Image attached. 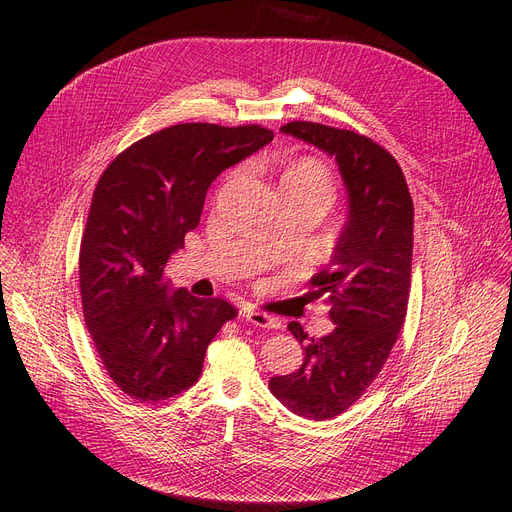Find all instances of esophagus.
<instances>
[{"instance_id": "esophagus-1", "label": "esophagus", "mask_w": 512, "mask_h": 512, "mask_svg": "<svg viewBox=\"0 0 512 512\" xmlns=\"http://www.w3.org/2000/svg\"><path fill=\"white\" fill-rule=\"evenodd\" d=\"M242 317H245L249 324H253V326H259V328H267V330H274V328H280V321L276 319V317H272V315H267V313H263V311H245L242 313Z\"/></svg>"}]
</instances>
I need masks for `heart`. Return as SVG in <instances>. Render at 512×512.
Returning a JSON list of instances; mask_svg holds the SVG:
<instances>
[{
	"mask_svg": "<svg viewBox=\"0 0 512 512\" xmlns=\"http://www.w3.org/2000/svg\"><path fill=\"white\" fill-rule=\"evenodd\" d=\"M282 184L315 188V191H324L328 195L332 191V182L326 166L311 157H303L290 164L288 170L282 174Z\"/></svg>",
	"mask_w": 512,
	"mask_h": 512,
	"instance_id": "1",
	"label": "heart"
}]
</instances>
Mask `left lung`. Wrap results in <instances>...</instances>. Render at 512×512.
<instances>
[{
  "instance_id": "left-lung-1",
  "label": "left lung",
  "mask_w": 512,
  "mask_h": 512,
  "mask_svg": "<svg viewBox=\"0 0 512 512\" xmlns=\"http://www.w3.org/2000/svg\"><path fill=\"white\" fill-rule=\"evenodd\" d=\"M336 159L348 193V220L332 259L311 278L332 305L336 328L307 338L292 321L288 330L303 344V365L270 380L286 409L324 421L344 413L365 394L390 357L405 324L411 259L413 199L396 159L369 137L317 122L280 128Z\"/></svg>"
}]
</instances>
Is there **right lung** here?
Here are the masks:
<instances>
[{"label": "right lung", "instance_id": "1", "mask_svg": "<svg viewBox=\"0 0 512 512\" xmlns=\"http://www.w3.org/2000/svg\"><path fill=\"white\" fill-rule=\"evenodd\" d=\"M272 139L259 124H176L101 174L80 242V299L105 371L130 398L159 402L191 388L209 342L236 317L224 299L170 290L164 270L199 226L209 184Z\"/></svg>", "mask_w": 512, "mask_h": 512}]
</instances>
